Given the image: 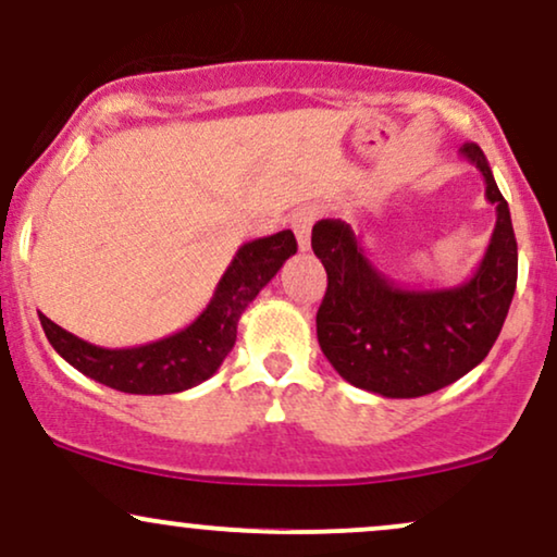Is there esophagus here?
I'll return each instance as SVG.
<instances>
[{
    "label": "esophagus",
    "instance_id": "obj_1",
    "mask_svg": "<svg viewBox=\"0 0 557 557\" xmlns=\"http://www.w3.org/2000/svg\"><path fill=\"white\" fill-rule=\"evenodd\" d=\"M318 221V208L312 206H305V208H297V211L292 213V228L294 234H297V242H299V250H310V232H312V224Z\"/></svg>",
    "mask_w": 557,
    "mask_h": 557
}]
</instances>
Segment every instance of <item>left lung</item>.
<instances>
[{"mask_svg": "<svg viewBox=\"0 0 557 557\" xmlns=\"http://www.w3.org/2000/svg\"><path fill=\"white\" fill-rule=\"evenodd\" d=\"M461 156L485 176L495 228L474 276L448 289H407L372 265L342 219L312 226V250L329 273L318 310V344L346 383L385 398L435 394L474 370L506 323L519 250L511 211L476 143Z\"/></svg>", "mask_w": 557, "mask_h": 557, "instance_id": "1", "label": "left lung"}]
</instances>
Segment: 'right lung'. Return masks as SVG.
<instances>
[{
    "mask_svg": "<svg viewBox=\"0 0 557 557\" xmlns=\"http://www.w3.org/2000/svg\"><path fill=\"white\" fill-rule=\"evenodd\" d=\"M294 252H297V239L289 228L242 245L215 286L213 299L187 329L133 349H103L83 342L46 315L38 318L57 355L67 359L72 368L81 370L90 381L122 394H180L208 381L221 368L237 342L242 312Z\"/></svg>",
    "mask_w": 557,
    "mask_h": 557,
    "instance_id": "obj_1",
    "label": "right lung"
}]
</instances>
